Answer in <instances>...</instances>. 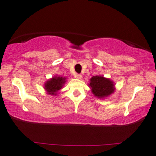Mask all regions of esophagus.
I'll return each mask as SVG.
<instances>
[{
  "label": "esophagus",
  "mask_w": 156,
  "mask_h": 156,
  "mask_svg": "<svg viewBox=\"0 0 156 156\" xmlns=\"http://www.w3.org/2000/svg\"><path fill=\"white\" fill-rule=\"evenodd\" d=\"M75 77H76L78 79H81V78H82V75H76V76Z\"/></svg>",
  "instance_id": "obj_1"
}]
</instances>
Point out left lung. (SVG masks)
I'll return each instance as SVG.
<instances>
[{"instance_id":"1","label":"left lung","mask_w":156,"mask_h":156,"mask_svg":"<svg viewBox=\"0 0 156 156\" xmlns=\"http://www.w3.org/2000/svg\"><path fill=\"white\" fill-rule=\"evenodd\" d=\"M92 93L99 99H105L115 91V83L102 75H95L88 83Z\"/></svg>"}]
</instances>
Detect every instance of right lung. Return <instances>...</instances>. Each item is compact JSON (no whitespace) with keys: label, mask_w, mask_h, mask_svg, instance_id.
Wrapping results in <instances>:
<instances>
[{"label":"right lung","mask_w":156,"mask_h":156,"mask_svg":"<svg viewBox=\"0 0 156 156\" xmlns=\"http://www.w3.org/2000/svg\"><path fill=\"white\" fill-rule=\"evenodd\" d=\"M66 82V78L60 75H55L48 79L44 83V89L47 94L51 96H57L59 90L63 88V85Z\"/></svg>","instance_id":"right-lung-1"}]
</instances>
